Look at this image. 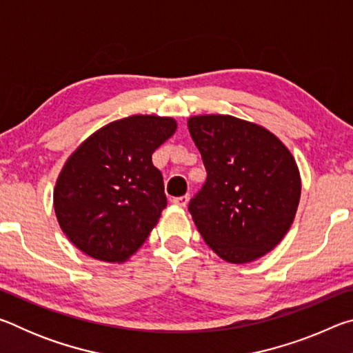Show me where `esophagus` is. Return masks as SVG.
<instances>
[{"mask_svg":"<svg viewBox=\"0 0 353 353\" xmlns=\"http://www.w3.org/2000/svg\"><path fill=\"white\" fill-rule=\"evenodd\" d=\"M188 201H190V194H185V196H179V198H172V204L179 207H187Z\"/></svg>","mask_w":353,"mask_h":353,"instance_id":"34e87169","label":"esophagus"}]
</instances>
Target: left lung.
Segmentation results:
<instances>
[{
	"mask_svg": "<svg viewBox=\"0 0 353 353\" xmlns=\"http://www.w3.org/2000/svg\"><path fill=\"white\" fill-rule=\"evenodd\" d=\"M207 179L188 210L204 241L229 263L270 252L290 230L301 174L286 146L259 124L229 115L188 119Z\"/></svg>",
	"mask_w": 353,
	"mask_h": 353,
	"instance_id": "1",
	"label": "left lung"
}]
</instances>
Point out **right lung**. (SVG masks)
I'll return each instance as SVG.
<instances>
[{"label": "right lung", "mask_w": 353, "mask_h": 353, "mask_svg": "<svg viewBox=\"0 0 353 353\" xmlns=\"http://www.w3.org/2000/svg\"><path fill=\"white\" fill-rule=\"evenodd\" d=\"M172 118L134 115L101 128L71 154L54 188L63 234L101 261H126L157 224L166 194L152 152L176 132Z\"/></svg>", "instance_id": "right-lung-1"}]
</instances>
